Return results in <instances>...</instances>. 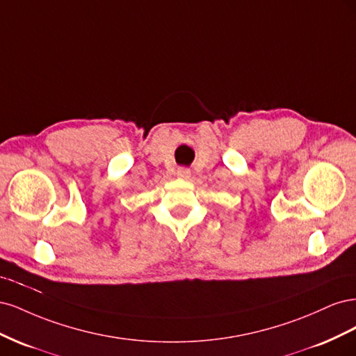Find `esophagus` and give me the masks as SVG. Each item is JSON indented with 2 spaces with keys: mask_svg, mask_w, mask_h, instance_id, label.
<instances>
[{
  "mask_svg": "<svg viewBox=\"0 0 356 356\" xmlns=\"http://www.w3.org/2000/svg\"><path fill=\"white\" fill-rule=\"evenodd\" d=\"M177 175H178V178H181V179H190L191 172H190V169L179 168V169L177 170Z\"/></svg>",
  "mask_w": 356,
  "mask_h": 356,
  "instance_id": "obj_1",
  "label": "esophagus"
}]
</instances>
